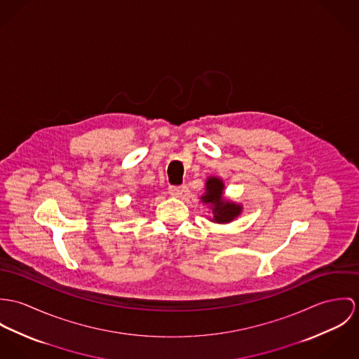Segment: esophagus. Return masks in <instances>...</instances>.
Here are the masks:
<instances>
[{
  "mask_svg": "<svg viewBox=\"0 0 359 359\" xmlns=\"http://www.w3.org/2000/svg\"><path fill=\"white\" fill-rule=\"evenodd\" d=\"M168 190H169V194L175 198L182 197L183 193H184V187H182V186H170Z\"/></svg>",
  "mask_w": 359,
  "mask_h": 359,
  "instance_id": "1",
  "label": "esophagus"
}]
</instances>
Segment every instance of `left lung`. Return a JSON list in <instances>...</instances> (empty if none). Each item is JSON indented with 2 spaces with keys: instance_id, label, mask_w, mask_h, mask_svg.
<instances>
[{
  "instance_id": "8db88e82",
  "label": "left lung",
  "mask_w": 359,
  "mask_h": 359,
  "mask_svg": "<svg viewBox=\"0 0 359 359\" xmlns=\"http://www.w3.org/2000/svg\"><path fill=\"white\" fill-rule=\"evenodd\" d=\"M201 202L208 205L212 216L210 222L227 224L234 222L242 213L243 206L224 197V182L219 176H209L205 182V193L199 197Z\"/></svg>"
}]
</instances>
